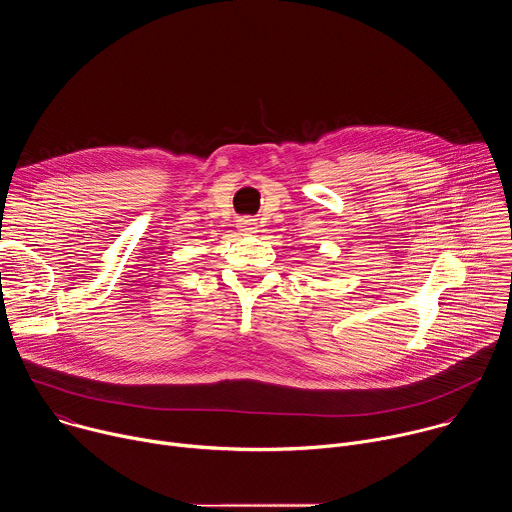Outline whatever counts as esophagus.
I'll list each match as a JSON object with an SVG mask.
<instances>
[{
  "label": "esophagus",
  "instance_id": "obj_1",
  "mask_svg": "<svg viewBox=\"0 0 512 512\" xmlns=\"http://www.w3.org/2000/svg\"><path fill=\"white\" fill-rule=\"evenodd\" d=\"M239 227H241V233H243V235H255V233L259 231L255 218H243V221L239 223Z\"/></svg>",
  "mask_w": 512,
  "mask_h": 512
}]
</instances>
